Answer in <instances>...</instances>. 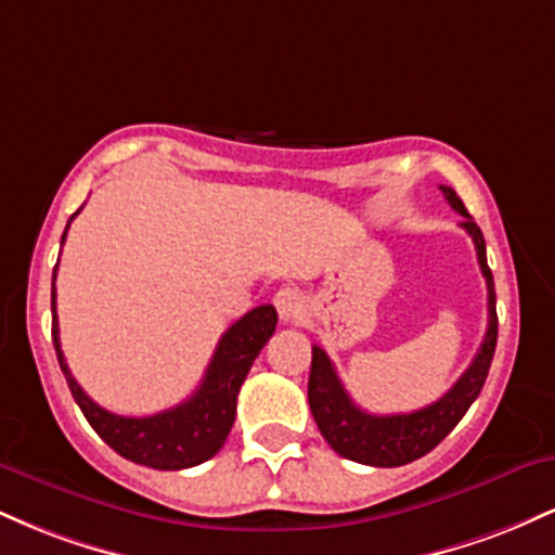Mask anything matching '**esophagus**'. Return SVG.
I'll list each match as a JSON object with an SVG mask.
<instances>
[{
  "instance_id": "1",
  "label": "esophagus",
  "mask_w": 555,
  "mask_h": 555,
  "mask_svg": "<svg viewBox=\"0 0 555 555\" xmlns=\"http://www.w3.org/2000/svg\"><path fill=\"white\" fill-rule=\"evenodd\" d=\"M273 305H276L279 318H282V321H295V318L302 313L305 297L302 292L295 289V286H282V289L273 295Z\"/></svg>"
}]
</instances>
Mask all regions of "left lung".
Listing matches in <instances>:
<instances>
[{"mask_svg":"<svg viewBox=\"0 0 555 555\" xmlns=\"http://www.w3.org/2000/svg\"><path fill=\"white\" fill-rule=\"evenodd\" d=\"M441 193L456 214L464 216L462 227L475 242L477 263H480L482 276L488 284V331L477 349L473 365L462 373L441 399L406 415H371L360 410L349 399L347 388L341 386L339 375L334 371V362L321 347H313V362H310L308 380V401L313 412L318 430L326 438L331 449L344 460H352L371 467H401L425 456L436 449L438 443L456 428V423L467 415L473 401L480 397L482 384H486L490 362H493L495 339H499V315H495V289L493 273L488 269L486 240H482L480 227L475 224L473 216L464 208L462 197L451 188L441 184Z\"/></svg>","mask_w":555,"mask_h":555,"instance_id":"1","label":"left lung"}]
</instances>
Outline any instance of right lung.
<instances>
[{
	"label": "right lung",
	"instance_id": "right-lung-1",
	"mask_svg": "<svg viewBox=\"0 0 555 555\" xmlns=\"http://www.w3.org/2000/svg\"><path fill=\"white\" fill-rule=\"evenodd\" d=\"M73 221V219H69ZM69 227V224H67ZM67 234V229H65ZM62 234V242H65ZM52 276V336L56 360L65 373L69 391L86 415L91 428L125 460L145 464L154 469H188L208 462L227 441L237 415V393L245 384L250 365L260 349L276 331V310L273 305H260L232 323L219 339L211 365L203 375L201 386L182 404L149 417H122L104 410L88 397L69 373L65 354L60 347V323H56V292Z\"/></svg>",
	"mask_w": 555,
	"mask_h": 555
}]
</instances>
